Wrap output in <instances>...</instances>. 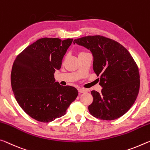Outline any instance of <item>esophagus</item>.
Masks as SVG:
<instances>
[{"instance_id":"1","label":"esophagus","mask_w":150,"mask_h":150,"mask_svg":"<svg viewBox=\"0 0 150 150\" xmlns=\"http://www.w3.org/2000/svg\"><path fill=\"white\" fill-rule=\"evenodd\" d=\"M86 91H87V90L84 89V88H78V92H80V93H84Z\"/></svg>"}]
</instances>
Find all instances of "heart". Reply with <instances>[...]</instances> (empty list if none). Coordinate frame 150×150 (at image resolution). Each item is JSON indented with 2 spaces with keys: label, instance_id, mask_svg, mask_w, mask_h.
I'll return each instance as SVG.
<instances>
[{
  "label": "heart",
  "instance_id": "obj_1",
  "mask_svg": "<svg viewBox=\"0 0 150 150\" xmlns=\"http://www.w3.org/2000/svg\"><path fill=\"white\" fill-rule=\"evenodd\" d=\"M83 52H80V54H81V53H83Z\"/></svg>",
  "mask_w": 150,
  "mask_h": 150
}]
</instances>
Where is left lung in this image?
Listing matches in <instances>:
<instances>
[{
	"instance_id": "1",
	"label": "left lung",
	"mask_w": 150,
	"mask_h": 150,
	"mask_svg": "<svg viewBox=\"0 0 150 150\" xmlns=\"http://www.w3.org/2000/svg\"><path fill=\"white\" fill-rule=\"evenodd\" d=\"M94 56L93 70L100 76L101 93L92 90L93 102L88 110L103 120L119 118L136 101L139 90V69L128 50L119 42L100 35L75 39Z\"/></svg>"
}]
</instances>
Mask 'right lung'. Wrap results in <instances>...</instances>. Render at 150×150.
<instances>
[{
    "mask_svg": "<svg viewBox=\"0 0 150 150\" xmlns=\"http://www.w3.org/2000/svg\"><path fill=\"white\" fill-rule=\"evenodd\" d=\"M72 38L38 39L16 56L11 71L14 97L29 116L41 122H50L64 116L78 92L74 87L55 82L56 70Z\"/></svg>",
    "mask_w": 150,
    "mask_h": 150,
    "instance_id": "right-lung-1",
    "label": "right lung"
}]
</instances>
